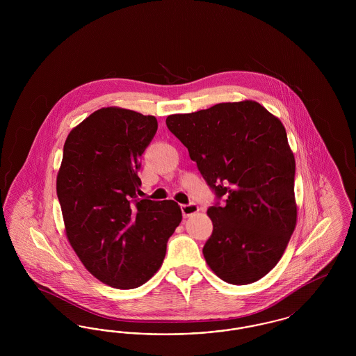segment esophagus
<instances>
[{
  "label": "esophagus",
  "instance_id": "34e87169",
  "mask_svg": "<svg viewBox=\"0 0 356 356\" xmlns=\"http://www.w3.org/2000/svg\"><path fill=\"white\" fill-rule=\"evenodd\" d=\"M181 212H183L184 218H189V216L199 212V207L195 203L183 204L181 205Z\"/></svg>",
  "mask_w": 356,
  "mask_h": 356
}]
</instances>
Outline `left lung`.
I'll return each mask as SVG.
<instances>
[{
	"instance_id": "8db88e82",
	"label": "left lung",
	"mask_w": 356,
	"mask_h": 356,
	"mask_svg": "<svg viewBox=\"0 0 356 356\" xmlns=\"http://www.w3.org/2000/svg\"><path fill=\"white\" fill-rule=\"evenodd\" d=\"M167 127L224 207L207 213L213 232L203 248L221 280L244 286L277 264L298 221L295 157L286 128L254 100L170 115Z\"/></svg>"
}]
</instances>
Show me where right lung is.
<instances>
[{
    "label": "right lung",
    "instance_id": "right-lung-1",
    "mask_svg": "<svg viewBox=\"0 0 356 356\" xmlns=\"http://www.w3.org/2000/svg\"><path fill=\"white\" fill-rule=\"evenodd\" d=\"M157 131L154 116L102 108L65 140L56 189L65 235L85 268L104 284L132 289L163 264L181 222L173 200H138L140 159Z\"/></svg>",
    "mask_w": 356,
    "mask_h": 356
}]
</instances>
